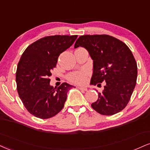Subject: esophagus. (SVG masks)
<instances>
[{"mask_svg": "<svg viewBox=\"0 0 150 150\" xmlns=\"http://www.w3.org/2000/svg\"><path fill=\"white\" fill-rule=\"evenodd\" d=\"M78 88L79 89H80V90H83V91H86L88 90V89L86 87H83V86H78Z\"/></svg>", "mask_w": 150, "mask_h": 150, "instance_id": "esophagus-1", "label": "esophagus"}]
</instances>
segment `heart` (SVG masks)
Returning a JSON list of instances; mask_svg holds the SVG:
<instances>
[{
  "label": "heart",
  "mask_w": 150,
  "mask_h": 150,
  "mask_svg": "<svg viewBox=\"0 0 150 150\" xmlns=\"http://www.w3.org/2000/svg\"><path fill=\"white\" fill-rule=\"evenodd\" d=\"M89 75V70L84 69L81 71L75 72L68 76V80L70 82L77 84H84L87 82Z\"/></svg>",
  "instance_id": "b5f03b06"
}]
</instances>
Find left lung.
Masks as SVG:
<instances>
[{"label":"left lung","mask_w":150,"mask_h":150,"mask_svg":"<svg viewBox=\"0 0 150 150\" xmlns=\"http://www.w3.org/2000/svg\"><path fill=\"white\" fill-rule=\"evenodd\" d=\"M79 47L85 48L93 60L90 84H105L91 107L103 115L120 112L127 106L136 84L138 68L132 52L125 43L108 35H81L74 47Z\"/></svg>","instance_id":"obj_1"}]
</instances>
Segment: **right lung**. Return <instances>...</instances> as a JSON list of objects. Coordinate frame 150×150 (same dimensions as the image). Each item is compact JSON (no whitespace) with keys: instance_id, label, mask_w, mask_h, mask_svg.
I'll return each instance as SVG.
<instances>
[{"instance_id":"1","label":"right lung","mask_w":150,"mask_h":150,"mask_svg":"<svg viewBox=\"0 0 150 150\" xmlns=\"http://www.w3.org/2000/svg\"><path fill=\"white\" fill-rule=\"evenodd\" d=\"M77 35L47 36L26 49L18 63L16 82L23 105L40 119L55 116L63 109L72 85L64 82L58 88L50 85L52 70L60 54L70 47Z\"/></svg>"}]
</instances>
